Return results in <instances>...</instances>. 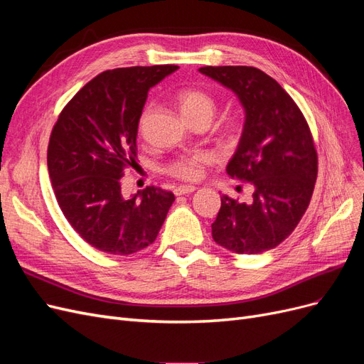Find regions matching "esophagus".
Here are the masks:
<instances>
[{"label":"esophagus","instance_id":"34e87169","mask_svg":"<svg viewBox=\"0 0 364 364\" xmlns=\"http://www.w3.org/2000/svg\"><path fill=\"white\" fill-rule=\"evenodd\" d=\"M197 188L194 185H183V186H178V188H174V194L176 196H185V194H191L194 193Z\"/></svg>","mask_w":364,"mask_h":364}]
</instances>
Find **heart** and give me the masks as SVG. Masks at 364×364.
Returning a JSON list of instances; mask_svg holds the SVG:
<instances>
[{
  "label": "heart",
  "mask_w": 364,
  "mask_h": 364,
  "mask_svg": "<svg viewBox=\"0 0 364 364\" xmlns=\"http://www.w3.org/2000/svg\"><path fill=\"white\" fill-rule=\"evenodd\" d=\"M176 103H178L181 114L190 124H194L197 121H208L209 123L217 109L214 97L202 90H197V87H185V90L179 91L176 95ZM142 119H144V115L141 117V123ZM211 161L213 156L209 153L196 151L191 155L171 161L167 165V173L182 181H197L202 178L205 165Z\"/></svg>",
  "instance_id": "heart-1"
}]
</instances>
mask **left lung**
Returning a JSON list of instances; mask_svg holds the SVG:
<instances>
[{"label": "left lung", "mask_w": 364, "mask_h": 364, "mask_svg": "<svg viewBox=\"0 0 364 364\" xmlns=\"http://www.w3.org/2000/svg\"><path fill=\"white\" fill-rule=\"evenodd\" d=\"M199 71L232 91L245 107L243 132L226 173L253 188L249 203L222 196L213 238L235 253L270 250L293 232L311 200L317 151L310 127L293 98L261 70Z\"/></svg>", "instance_id": "8db88e82"}]
</instances>
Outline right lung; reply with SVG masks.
<instances>
[{
  "label": "right lung",
  "mask_w": 364,
  "mask_h": 364,
  "mask_svg": "<svg viewBox=\"0 0 364 364\" xmlns=\"http://www.w3.org/2000/svg\"><path fill=\"white\" fill-rule=\"evenodd\" d=\"M178 65L109 70L86 83L51 130L47 164L65 218L86 243L130 255L156 240L174 194L147 186L121 191L124 168L136 159V135L151 86Z\"/></svg>",
  "instance_id": "add662e5"
}]
</instances>
